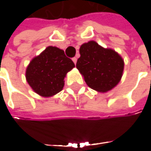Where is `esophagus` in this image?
I'll use <instances>...</instances> for the list:
<instances>
[{"instance_id": "esophagus-1", "label": "esophagus", "mask_w": 151, "mask_h": 151, "mask_svg": "<svg viewBox=\"0 0 151 151\" xmlns=\"http://www.w3.org/2000/svg\"><path fill=\"white\" fill-rule=\"evenodd\" d=\"M72 60H73V62L75 63V64H76V61H77V58H76V57H74V58H72Z\"/></svg>"}]
</instances>
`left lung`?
Masks as SVG:
<instances>
[{"label":"left lung","mask_w":151,"mask_h":151,"mask_svg":"<svg viewBox=\"0 0 151 151\" xmlns=\"http://www.w3.org/2000/svg\"><path fill=\"white\" fill-rule=\"evenodd\" d=\"M80 54L76 68L91 89L106 92L119 83L124 64L118 53L90 41L81 46Z\"/></svg>","instance_id":"8db88e82"}]
</instances>
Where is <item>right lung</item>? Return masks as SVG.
<instances>
[{"label": "right lung", "instance_id": "add662e5", "mask_svg": "<svg viewBox=\"0 0 151 151\" xmlns=\"http://www.w3.org/2000/svg\"><path fill=\"white\" fill-rule=\"evenodd\" d=\"M74 67V62L63 50L50 46L30 62L26 79L40 96H54L63 89L65 76Z\"/></svg>", "mask_w": 151, "mask_h": 151}]
</instances>
